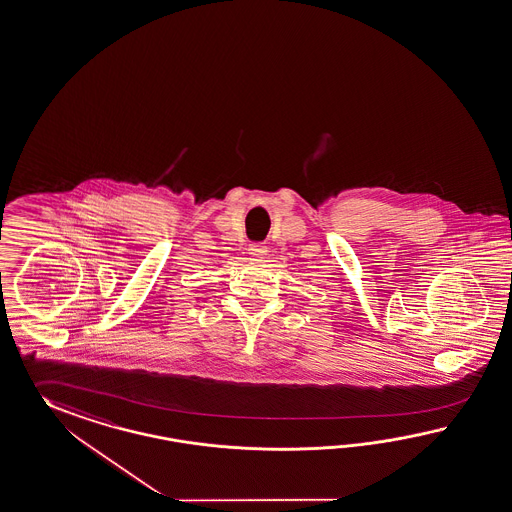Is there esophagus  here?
Wrapping results in <instances>:
<instances>
[{
    "label": "esophagus",
    "instance_id": "obj_1",
    "mask_svg": "<svg viewBox=\"0 0 512 512\" xmlns=\"http://www.w3.org/2000/svg\"><path fill=\"white\" fill-rule=\"evenodd\" d=\"M248 253H250L253 259H262V257L268 253V248H266L264 244H250Z\"/></svg>",
    "mask_w": 512,
    "mask_h": 512
}]
</instances>
